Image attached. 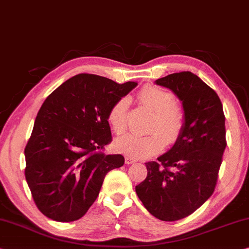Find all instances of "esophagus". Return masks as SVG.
<instances>
[{
    "instance_id": "esophagus-1",
    "label": "esophagus",
    "mask_w": 249,
    "mask_h": 249,
    "mask_svg": "<svg viewBox=\"0 0 249 249\" xmlns=\"http://www.w3.org/2000/svg\"><path fill=\"white\" fill-rule=\"evenodd\" d=\"M124 161H125V164H127V165H130V164L136 163V160H135V158L130 157V156H127L124 158Z\"/></svg>"
}]
</instances>
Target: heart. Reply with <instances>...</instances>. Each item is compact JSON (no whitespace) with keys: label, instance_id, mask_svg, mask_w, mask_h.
I'll return each mask as SVG.
<instances>
[{"label":"heart","instance_id":"obj_1","mask_svg":"<svg viewBox=\"0 0 249 249\" xmlns=\"http://www.w3.org/2000/svg\"><path fill=\"white\" fill-rule=\"evenodd\" d=\"M138 100L143 107L154 112L147 135L128 133L116 139L114 148L132 157H147L157 154L168 143L175 142L184 128V111L173 102L172 93L154 85H146L138 93ZM129 99L121 98L111 107L107 121L117 135L127 128Z\"/></svg>","mask_w":249,"mask_h":249}]
</instances>
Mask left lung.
I'll list each match as a JSON object with an SVG mask.
<instances>
[{
  "label": "left lung",
  "instance_id": "8db88e82",
  "mask_svg": "<svg viewBox=\"0 0 249 249\" xmlns=\"http://www.w3.org/2000/svg\"><path fill=\"white\" fill-rule=\"evenodd\" d=\"M182 102L181 136L157 161L146 163L147 178L136 193L150 214L176 221L193 213L213 193L227 146L225 114L213 89L196 74L181 71L155 81Z\"/></svg>",
  "mask_w": 249,
  "mask_h": 249
}]
</instances>
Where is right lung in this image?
Returning <instances> with one entry per match:
<instances>
[{
  "instance_id": "1",
  "label": "right lung",
  "mask_w": 249,
  "mask_h": 249,
  "mask_svg": "<svg viewBox=\"0 0 249 249\" xmlns=\"http://www.w3.org/2000/svg\"><path fill=\"white\" fill-rule=\"evenodd\" d=\"M138 85L78 74L45 100L24 149L26 179L41 213L59 222L75 221L94 203L122 155L99 151L111 140V107Z\"/></svg>"
}]
</instances>
